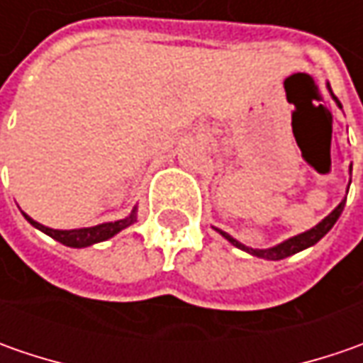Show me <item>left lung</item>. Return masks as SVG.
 I'll use <instances>...</instances> for the list:
<instances>
[{
	"label": "left lung",
	"instance_id": "obj_1",
	"mask_svg": "<svg viewBox=\"0 0 363 363\" xmlns=\"http://www.w3.org/2000/svg\"><path fill=\"white\" fill-rule=\"evenodd\" d=\"M331 91V89H329ZM333 94V92H331ZM333 99L337 101V96L333 94ZM337 105H340V101H337ZM342 106V105H340ZM352 169V167H350ZM343 206H345V200H343L331 214H329L325 220H321L315 228H311V230L303 232V234H299V236H293V238H289V240H285V242L277 244V246H272V248H267V250H257V248H248V246H244V244H240L238 240H234L232 236H228L226 232L222 230H216L226 238V240H230L234 246H238V248H242V250H246V252H250V255H255V257L258 258H269V260H281V258H286L291 257V255H295V252H301L303 248H309V246H313L315 242H319L325 234H328L331 228H333V224L337 222V218L342 216L343 212Z\"/></svg>",
	"mask_w": 363,
	"mask_h": 363
}]
</instances>
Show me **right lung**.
<instances>
[{
	"label": "right lung",
	"mask_w": 363,
	"mask_h": 363,
	"mask_svg": "<svg viewBox=\"0 0 363 363\" xmlns=\"http://www.w3.org/2000/svg\"><path fill=\"white\" fill-rule=\"evenodd\" d=\"M26 216V214H23ZM26 220L35 226L38 230L46 232L48 236H52L54 240L66 244V246H72V248H82V246H91L94 242H103L106 238L115 236L117 232H121L123 228L131 226L135 222V210L131 212V216L125 218V220H117V222H106V224H99V226H91V228H78V230H52L48 226H42L38 224L35 220H32L30 216H26Z\"/></svg>",
	"instance_id": "right-lung-1"
}]
</instances>
